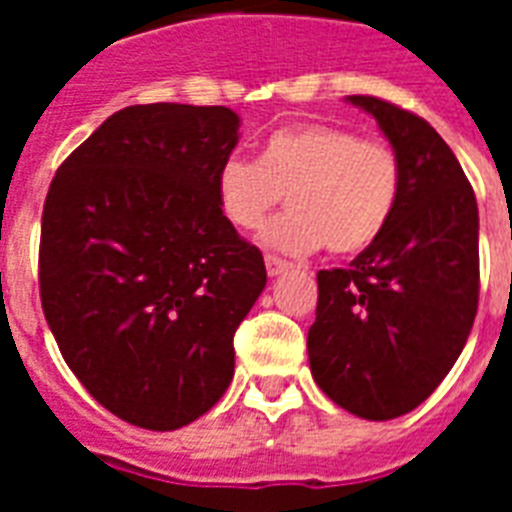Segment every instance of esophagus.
<instances>
[{
	"mask_svg": "<svg viewBox=\"0 0 512 512\" xmlns=\"http://www.w3.org/2000/svg\"><path fill=\"white\" fill-rule=\"evenodd\" d=\"M265 271H268V276H279V273L289 271V263L276 255H265Z\"/></svg>",
	"mask_w": 512,
	"mask_h": 512,
	"instance_id": "obj_1",
	"label": "esophagus"
}]
</instances>
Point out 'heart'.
<instances>
[{
  "label": "heart",
  "instance_id": "1",
  "mask_svg": "<svg viewBox=\"0 0 512 512\" xmlns=\"http://www.w3.org/2000/svg\"><path fill=\"white\" fill-rule=\"evenodd\" d=\"M215 191L239 231L263 228L287 193L289 209L263 231L271 249L305 255L327 244L335 255H356L380 239L396 212L401 162L388 140L335 124H292L271 132L260 162L228 156Z\"/></svg>",
  "mask_w": 512,
  "mask_h": 512
}]
</instances>
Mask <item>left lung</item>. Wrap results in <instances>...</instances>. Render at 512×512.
<instances>
[{"instance_id":"left-lung-1","label":"left lung","mask_w":512,"mask_h":512,"mask_svg":"<svg viewBox=\"0 0 512 512\" xmlns=\"http://www.w3.org/2000/svg\"><path fill=\"white\" fill-rule=\"evenodd\" d=\"M401 162L396 212L348 268L319 271L313 380L364 420L412 412L441 385L478 311V207L457 156L422 116L350 95Z\"/></svg>"}]
</instances>
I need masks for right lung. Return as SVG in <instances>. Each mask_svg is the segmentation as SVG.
<instances>
[{
	"mask_svg": "<svg viewBox=\"0 0 512 512\" xmlns=\"http://www.w3.org/2000/svg\"><path fill=\"white\" fill-rule=\"evenodd\" d=\"M239 124L225 106L122 108L44 199V319L87 393L138 428L177 430L220 401L233 335L268 281L217 207Z\"/></svg>",
	"mask_w": 512,
	"mask_h": 512,
	"instance_id": "obj_1",
	"label": "right lung"
}]
</instances>
